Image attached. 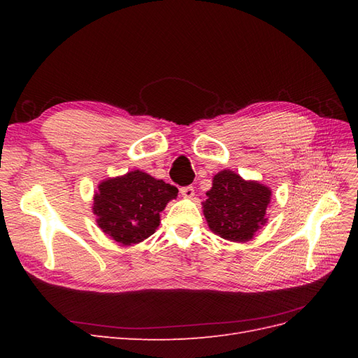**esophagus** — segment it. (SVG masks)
Here are the masks:
<instances>
[{
  "instance_id": "obj_1",
  "label": "esophagus",
  "mask_w": 358,
  "mask_h": 358,
  "mask_svg": "<svg viewBox=\"0 0 358 358\" xmlns=\"http://www.w3.org/2000/svg\"><path fill=\"white\" fill-rule=\"evenodd\" d=\"M180 194H182L183 199H191V197L194 196V188H192L191 185L182 187V188H180Z\"/></svg>"
}]
</instances>
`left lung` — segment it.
I'll return each instance as SVG.
<instances>
[{"label": "left lung", "mask_w": 358, "mask_h": 358, "mask_svg": "<svg viewBox=\"0 0 358 358\" xmlns=\"http://www.w3.org/2000/svg\"><path fill=\"white\" fill-rule=\"evenodd\" d=\"M203 213L210 230L231 242H248L266 224L272 191L263 183L245 180L231 170L213 176L206 192Z\"/></svg>", "instance_id": "1"}]
</instances>
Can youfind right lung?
Instances as JSON below:
<instances>
[{
    "label": "right lung",
    "mask_w": 358,
    "mask_h": 358,
    "mask_svg": "<svg viewBox=\"0 0 358 358\" xmlns=\"http://www.w3.org/2000/svg\"><path fill=\"white\" fill-rule=\"evenodd\" d=\"M176 197V187L134 170L103 180L94 196L92 210L103 233L115 242L129 246L155 233L159 213Z\"/></svg>",
    "instance_id": "obj_1"
}]
</instances>
